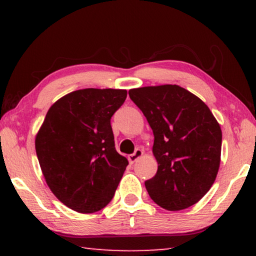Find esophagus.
<instances>
[{"mask_svg":"<svg viewBox=\"0 0 256 256\" xmlns=\"http://www.w3.org/2000/svg\"><path fill=\"white\" fill-rule=\"evenodd\" d=\"M142 154H144V151H142L141 149H136L132 154L128 156L130 162H132V164L136 162L138 158L142 157Z\"/></svg>","mask_w":256,"mask_h":256,"instance_id":"esophagus-1","label":"esophagus"}]
</instances>
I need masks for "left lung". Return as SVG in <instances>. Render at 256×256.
Returning a JSON list of instances; mask_svg holds the SVG:
<instances>
[{
    "instance_id": "8db88e82",
    "label": "left lung",
    "mask_w": 256,
    "mask_h": 256,
    "mask_svg": "<svg viewBox=\"0 0 256 256\" xmlns=\"http://www.w3.org/2000/svg\"><path fill=\"white\" fill-rule=\"evenodd\" d=\"M130 98L152 128L158 170L146 180L150 198L178 211L206 196L218 174L222 134L209 107L176 84L131 89Z\"/></svg>"
}]
</instances>
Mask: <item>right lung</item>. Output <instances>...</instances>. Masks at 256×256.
<instances>
[{
	"mask_svg": "<svg viewBox=\"0 0 256 256\" xmlns=\"http://www.w3.org/2000/svg\"><path fill=\"white\" fill-rule=\"evenodd\" d=\"M128 92L81 89L58 99L34 140L42 175L68 208L92 214L112 201L128 164L115 149L110 118Z\"/></svg>",
	"mask_w": 256,
	"mask_h": 256,
	"instance_id": "add662e5",
	"label": "right lung"
}]
</instances>
